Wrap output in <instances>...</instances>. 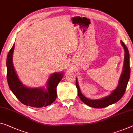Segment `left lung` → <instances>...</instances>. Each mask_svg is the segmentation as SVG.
Here are the masks:
<instances>
[{
	"label": "left lung",
	"mask_w": 133,
	"mask_h": 133,
	"mask_svg": "<svg viewBox=\"0 0 133 133\" xmlns=\"http://www.w3.org/2000/svg\"><path fill=\"white\" fill-rule=\"evenodd\" d=\"M121 44L125 50L123 70H122L119 81L118 86L109 96H107L103 98L99 99V100H90V99L87 98L84 96H83V94L81 93L78 81L77 80L76 81V86L77 89H78L79 97L82 100V102L88 106L94 108H103L118 102L124 96L130 76V55L128 49L126 45H125V43L122 41H121Z\"/></svg>",
	"instance_id": "left-lung-1"
}]
</instances>
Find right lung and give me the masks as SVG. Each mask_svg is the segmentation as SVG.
Returning a JSON list of instances; mask_svg holds the SVG:
<instances>
[{"label":"right lung","mask_w":133,"mask_h":133,"mask_svg":"<svg viewBox=\"0 0 133 133\" xmlns=\"http://www.w3.org/2000/svg\"><path fill=\"white\" fill-rule=\"evenodd\" d=\"M14 45L10 49L6 59L7 81L10 90L21 103L26 106L42 108L50 105L57 98V86L63 78V73L51 75L48 81V90L43 88H30L24 86L18 78L14 68L12 55Z\"/></svg>","instance_id":"obj_1"}]
</instances>
